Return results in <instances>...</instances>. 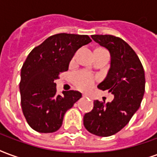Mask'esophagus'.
Listing matches in <instances>:
<instances>
[{"label":"esophagus","mask_w":157,"mask_h":157,"mask_svg":"<svg viewBox=\"0 0 157 157\" xmlns=\"http://www.w3.org/2000/svg\"><path fill=\"white\" fill-rule=\"evenodd\" d=\"M83 97H86V98H87V97H88V95H87V94H83Z\"/></svg>","instance_id":"34e87169"}]
</instances>
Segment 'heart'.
Wrapping results in <instances>:
<instances>
[{"label": "heart", "instance_id": "heart-1", "mask_svg": "<svg viewBox=\"0 0 157 157\" xmlns=\"http://www.w3.org/2000/svg\"><path fill=\"white\" fill-rule=\"evenodd\" d=\"M73 82L78 89L81 90H88L94 85L95 78L88 72L80 71L76 72L72 75Z\"/></svg>", "mask_w": 157, "mask_h": 157}]
</instances>
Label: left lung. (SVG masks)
<instances>
[{
	"label": "left lung",
	"mask_w": 157,
	"mask_h": 157,
	"mask_svg": "<svg viewBox=\"0 0 157 157\" xmlns=\"http://www.w3.org/2000/svg\"><path fill=\"white\" fill-rule=\"evenodd\" d=\"M93 40L110 53V67L99 90L114 94L111 102L94 101V108L83 116L86 130L98 136H110L126 125L138 110L145 93V72L130 46L112 35H92Z\"/></svg>",
	"instance_id": "1"
}]
</instances>
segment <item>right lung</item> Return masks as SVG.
<instances>
[{"mask_svg":"<svg viewBox=\"0 0 157 157\" xmlns=\"http://www.w3.org/2000/svg\"><path fill=\"white\" fill-rule=\"evenodd\" d=\"M92 42L88 35L59 33L32 50L21 70V105L31 128L52 133L62 126L67 109L82 97L78 91L57 94L55 79L68 69L77 50Z\"/></svg>","mask_w":157,"mask_h":157,"instance_id":"add662e5","label":"right lung"}]
</instances>
